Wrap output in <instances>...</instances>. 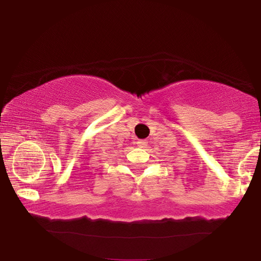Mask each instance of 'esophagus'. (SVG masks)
I'll list each match as a JSON object with an SVG mask.
<instances>
[{
  "label": "esophagus",
  "mask_w": 261,
  "mask_h": 261,
  "mask_svg": "<svg viewBox=\"0 0 261 261\" xmlns=\"http://www.w3.org/2000/svg\"><path fill=\"white\" fill-rule=\"evenodd\" d=\"M137 145L139 146V148H145V146H146V142H145V141H138V142H137Z\"/></svg>",
  "instance_id": "1"
}]
</instances>
